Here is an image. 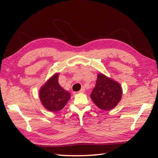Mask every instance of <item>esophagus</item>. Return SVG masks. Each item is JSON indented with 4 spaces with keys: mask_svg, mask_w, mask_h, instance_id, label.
<instances>
[{
    "mask_svg": "<svg viewBox=\"0 0 158 158\" xmlns=\"http://www.w3.org/2000/svg\"><path fill=\"white\" fill-rule=\"evenodd\" d=\"M77 88H74V90H77ZM83 89V87H81V90Z\"/></svg>",
    "mask_w": 158,
    "mask_h": 158,
    "instance_id": "esophagus-1",
    "label": "esophagus"
}]
</instances>
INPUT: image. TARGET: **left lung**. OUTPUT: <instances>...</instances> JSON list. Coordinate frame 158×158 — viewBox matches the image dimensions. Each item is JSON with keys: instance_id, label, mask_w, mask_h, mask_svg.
I'll use <instances>...</instances> for the list:
<instances>
[{"instance_id": "1", "label": "left lung", "mask_w": 158, "mask_h": 158, "mask_svg": "<svg viewBox=\"0 0 158 158\" xmlns=\"http://www.w3.org/2000/svg\"><path fill=\"white\" fill-rule=\"evenodd\" d=\"M58 75L56 74L50 78L39 92L43 105L50 111L62 110L70 98V94L59 85Z\"/></svg>"}]
</instances>
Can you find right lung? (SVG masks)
<instances>
[{
	"label": "right lung",
	"instance_id": "1",
	"mask_svg": "<svg viewBox=\"0 0 158 158\" xmlns=\"http://www.w3.org/2000/svg\"><path fill=\"white\" fill-rule=\"evenodd\" d=\"M122 96V89L118 83L102 74H98L96 86L90 95L98 108L103 110L113 109L120 101Z\"/></svg>",
	"mask_w": 158,
	"mask_h": 158
}]
</instances>
